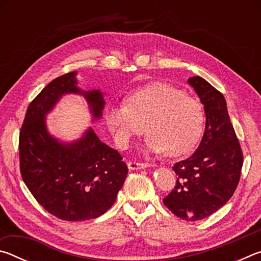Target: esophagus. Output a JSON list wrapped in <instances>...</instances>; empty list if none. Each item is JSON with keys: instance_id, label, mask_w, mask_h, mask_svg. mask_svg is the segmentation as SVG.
Instances as JSON below:
<instances>
[{"instance_id": "esophagus-1", "label": "esophagus", "mask_w": 261, "mask_h": 261, "mask_svg": "<svg viewBox=\"0 0 261 261\" xmlns=\"http://www.w3.org/2000/svg\"><path fill=\"white\" fill-rule=\"evenodd\" d=\"M149 167L148 163H141V162H136V161H129L127 162V168L130 170H137V169H145V168Z\"/></svg>"}]
</instances>
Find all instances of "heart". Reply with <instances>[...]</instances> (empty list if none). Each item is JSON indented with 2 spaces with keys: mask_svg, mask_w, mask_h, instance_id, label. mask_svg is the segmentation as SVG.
<instances>
[{
  "mask_svg": "<svg viewBox=\"0 0 261 261\" xmlns=\"http://www.w3.org/2000/svg\"><path fill=\"white\" fill-rule=\"evenodd\" d=\"M106 123L121 146L144 130L148 136L145 151L168 156L188 154L204 132L205 113L196 99L170 84L154 83L132 91L126 102L110 105Z\"/></svg>",
  "mask_w": 261,
  "mask_h": 261,
  "instance_id": "b5f03b06",
  "label": "heart"
}]
</instances>
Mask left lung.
<instances>
[{
  "label": "left lung",
  "instance_id": "8db88e82",
  "mask_svg": "<svg viewBox=\"0 0 261 261\" xmlns=\"http://www.w3.org/2000/svg\"><path fill=\"white\" fill-rule=\"evenodd\" d=\"M188 83L204 106L205 131L196 152L174 165L178 178L163 204L178 218L197 221L230 199L240 182L243 154L222 93L199 76Z\"/></svg>",
  "mask_w": 261,
  "mask_h": 261
}]
</instances>
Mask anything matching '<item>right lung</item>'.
Instances as JSON below:
<instances>
[{"instance_id":"obj_1","label":"right lung","mask_w":261,"mask_h":261,"mask_svg":"<svg viewBox=\"0 0 261 261\" xmlns=\"http://www.w3.org/2000/svg\"><path fill=\"white\" fill-rule=\"evenodd\" d=\"M77 72L54 79L30 103L19 134L20 174L43 208L67 221L95 219L116 200L127 167L116 149L99 139L92 127L77 140L62 141L49 134L46 116L65 94L86 100L92 122L102 117L103 93L83 91Z\"/></svg>"}]
</instances>
